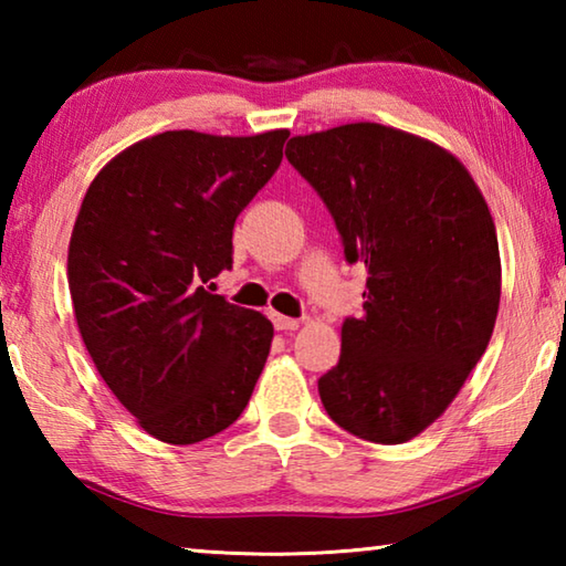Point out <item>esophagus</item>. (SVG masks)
<instances>
[{"label": "esophagus", "instance_id": "obj_1", "mask_svg": "<svg viewBox=\"0 0 566 566\" xmlns=\"http://www.w3.org/2000/svg\"><path fill=\"white\" fill-rule=\"evenodd\" d=\"M272 322H274V327L280 329V332H292V329L300 327V319L284 317V314H272Z\"/></svg>", "mask_w": 566, "mask_h": 566}]
</instances>
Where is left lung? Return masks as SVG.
<instances>
[{
  "mask_svg": "<svg viewBox=\"0 0 566 566\" xmlns=\"http://www.w3.org/2000/svg\"><path fill=\"white\" fill-rule=\"evenodd\" d=\"M284 155L329 209L344 260L369 272L322 405L354 437L409 442L490 344L502 294L490 207L457 157L375 122L292 137Z\"/></svg>",
  "mask_w": 566,
  "mask_h": 566,
  "instance_id": "left-lung-1",
  "label": "left lung"
}]
</instances>
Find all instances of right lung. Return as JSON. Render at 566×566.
Wrapping results in <instances>:
<instances>
[{
    "label": "right lung",
    "instance_id": "obj_1",
    "mask_svg": "<svg viewBox=\"0 0 566 566\" xmlns=\"http://www.w3.org/2000/svg\"><path fill=\"white\" fill-rule=\"evenodd\" d=\"M290 132H165L104 167L70 242L74 317L94 367L139 427L197 444L242 415L274 327L205 286L232 270L242 209L282 165Z\"/></svg>",
    "mask_w": 566,
    "mask_h": 566
}]
</instances>
